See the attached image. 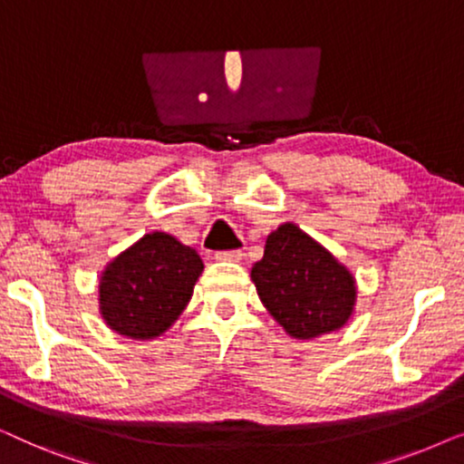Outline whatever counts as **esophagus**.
<instances>
[{"instance_id":"obj_1","label":"esophagus","mask_w":464,"mask_h":464,"mask_svg":"<svg viewBox=\"0 0 464 464\" xmlns=\"http://www.w3.org/2000/svg\"><path fill=\"white\" fill-rule=\"evenodd\" d=\"M245 253L240 249H232V251H218L215 253V259H219V262H240L243 259Z\"/></svg>"}]
</instances>
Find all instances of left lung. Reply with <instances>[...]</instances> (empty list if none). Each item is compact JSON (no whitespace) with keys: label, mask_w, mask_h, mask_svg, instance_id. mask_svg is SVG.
<instances>
[{"label":"left lung","mask_w":464,"mask_h":464,"mask_svg":"<svg viewBox=\"0 0 464 464\" xmlns=\"http://www.w3.org/2000/svg\"><path fill=\"white\" fill-rule=\"evenodd\" d=\"M251 278L259 300L294 338L329 334L353 314L357 297L353 275L294 224L270 234Z\"/></svg>","instance_id":"8db88e82"}]
</instances>
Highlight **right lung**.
Masks as SVG:
<instances>
[{
    "label": "right lung",
    "mask_w": 464,
    "mask_h": 464,
    "mask_svg": "<svg viewBox=\"0 0 464 464\" xmlns=\"http://www.w3.org/2000/svg\"><path fill=\"white\" fill-rule=\"evenodd\" d=\"M202 268L192 246L164 232L145 234L101 276V314L113 332L126 338H156L186 308Z\"/></svg>",
    "instance_id": "add662e5"
}]
</instances>
